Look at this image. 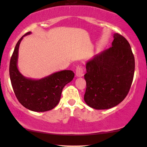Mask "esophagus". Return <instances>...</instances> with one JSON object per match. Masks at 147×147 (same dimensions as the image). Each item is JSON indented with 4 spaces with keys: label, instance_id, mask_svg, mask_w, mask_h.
<instances>
[{
    "label": "esophagus",
    "instance_id": "1",
    "mask_svg": "<svg viewBox=\"0 0 147 147\" xmlns=\"http://www.w3.org/2000/svg\"><path fill=\"white\" fill-rule=\"evenodd\" d=\"M76 74L77 77H82L84 76V69L82 66H78L77 68H76Z\"/></svg>",
    "mask_w": 147,
    "mask_h": 147
}]
</instances>
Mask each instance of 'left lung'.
Here are the masks:
<instances>
[{"mask_svg":"<svg viewBox=\"0 0 147 147\" xmlns=\"http://www.w3.org/2000/svg\"><path fill=\"white\" fill-rule=\"evenodd\" d=\"M84 100L96 110L109 109L120 104L129 92L135 61L127 40L114 34L112 47L86 63Z\"/></svg>","mask_w":147,"mask_h":147,"instance_id":"1","label":"left lung"}]
</instances>
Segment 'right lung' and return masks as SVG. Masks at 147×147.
I'll return each mask as SVG.
<instances>
[{
  "mask_svg": "<svg viewBox=\"0 0 147 147\" xmlns=\"http://www.w3.org/2000/svg\"><path fill=\"white\" fill-rule=\"evenodd\" d=\"M31 33L24 35L15 46L10 61V78L16 97L24 107L32 111L45 112L57 105L62 90L74 79V73L71 70H63L40 80L24 77L17 68L18 53L23 37Z\"/></svg>",
  "mask_w": 147,
  "mask_h": 147,
  "instance_id": "obj_1",
  "label": "right lung"
}]
</instances>
